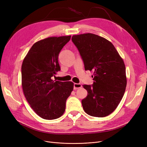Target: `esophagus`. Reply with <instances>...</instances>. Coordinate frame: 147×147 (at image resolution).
I'll return each instance as SVG.
<instances>
[{"instance_id":"1","label":"esophagus","mask_w":147,"mask_h":147,"mask_svg":"<svg viewBox=\"0 0 147 147\" xmlns=\"http://www.w3.org/2000/svg\"><path fill=\"white\" fill-rule=\"evenodd\" d=\"M82 87V85L80 83H74V89H75V90L81 88Z\"/></svg>"}]
</instances>
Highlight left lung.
I'll return each mask as SVG.
<instances>
[{
    "instance_id": "1",
    "label": "left lung",
    "mask_w": 147,
    "mask_h": 147,
    "mask_svg": "<svg viewBox=\"0 0 147 147\" xmlns=\"http://www.w3.org/2000/svg\"><path fill=\"white\" fill-rule=\"evenodd\" d=\"M83 60L84 69L93 72L92 86L83 85L88 95L82 99L88 114L104 117L112 113L124 95L127 84L126 67L112 43L92 33L72 36Z\"/></svg>"
}]
</instances>
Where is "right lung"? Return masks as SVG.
Listing matches in <instances>:
<instances>
[{"label":"right lung","mask_w":147,"mask_h":147,"mask_svg":"<svg viewBox=\"0 0 147 147\" xmlns=\"http://www.w3.org/2000/svg\"><path fill=\"white\" fill-rule=\"evenodd\" d=\"M71 36L49 37L36 42L21 67V84L31 108L40 117L53 120L65 110L67 99L73 90L72 82L53 80L60 70L58 55Z\"/></svg>","instance_id":"obj_1"}]
</instances>
